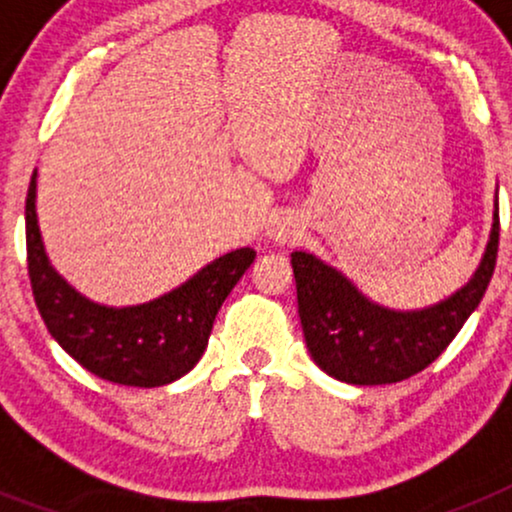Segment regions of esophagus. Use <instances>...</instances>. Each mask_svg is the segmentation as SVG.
Returning a JSON list of instances; mask_svg holds the SVG:
<instances>
[{
	"label": "esophagus",
	"mask_w": 512,
	"mask_h": 512,
	"mask_svg": "<svg viewBox=\"0 0 512 512\" xmlns=\"http://www.w3.org/2000/svg\"><path fill=\"white\" fill-rule=\"evenodd\" d=\"M292 235H295V230L289 228L287 223H279L277 228H274V238H277L279 243H287V241H292Z\"/></svg>",
	"instance_id": "esophagus-1"
}]
</instances>
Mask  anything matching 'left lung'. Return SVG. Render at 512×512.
<instances>
[{"mask_svg": "<svg viewBox=\"0 0 512 512\" xmlns=\"http://www.w3.org/2000/svg\"><path fill=\"white\" fill-rule=\"evenodd\" d=\"M500 243L495 210L485 259L467 287L420 312L372 305L359 289L310 253H292L302 333L315 364L348 384H395L423 372L467 323L492 279Z\"/></svg>", "mask_w": 512, "mask_h": 512, "instance_id": "obj_1", "label": "left lung"}]
</instances>
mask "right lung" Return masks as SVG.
<instances>
[{"label":"right lung","mask_w":512,"mask_h":512,"mask_svg":"<svg viewBox=\"0 0 512 512\" xmlns=\"http://www.w3.org/2000/svg\"><path fill=\"white\" fill-rule=\"evenodd\" d=\"M25 241L27 274L45 328L87 372L125 387H164L184 377L205 354L220 305L256 259L251 248L225 253L148 305H94L48 264L35 217V174L25 200Z\"/></svg>","instance_id":"add662e5"}]
</instances>
